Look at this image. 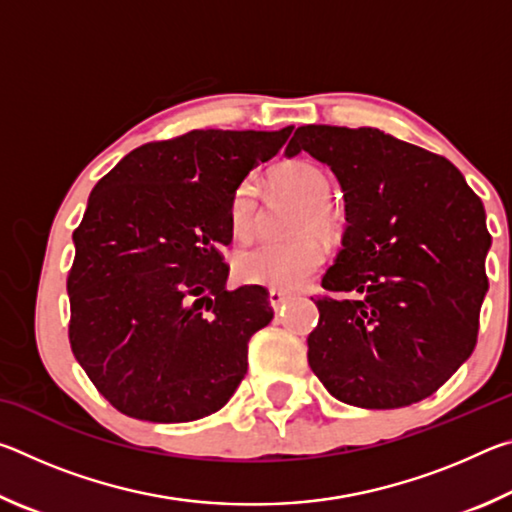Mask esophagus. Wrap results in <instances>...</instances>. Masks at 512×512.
<instances>
[{
    "label": "esophagus",
    "instance_id": "obj_1",
    "mask_svg": "<svg viewBox=\"0 0 512 512\" xmlns=\"http://www.w3.org/2000/svg\"><path fill=\"white\" fill-rule=\"evenodd\" d=\"M268 300H271V307H273V309H280V307L284 305V302L289 300V293L271 289V291H268Z\"/></svg>",
    "mask_w": 512,
    "mask_h": 512
}]
</instances>
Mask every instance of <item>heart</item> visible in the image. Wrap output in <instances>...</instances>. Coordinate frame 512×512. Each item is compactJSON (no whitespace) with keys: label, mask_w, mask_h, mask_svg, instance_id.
I'll return each instance as SVG.
<instances>
[{"label":"heart","mask_w":512,"mask_h":512,"mask_svg":"<svg viewBox=\"0 0 512 512\" xmlns=\"http://www.w3.org/2000/svg\"><path fill=\"white\" fill-rule=\"evenodd\" d=\"M275 183L284 198L296 207L298 216L293 219L296 228L307 225L320 237H329L336 230L334 207L327 203L329 183L325 173L305 162L287 164L275 173ZM232 223L237 230H246L255 219V189L250 183L237 187L230 205ZM320 262V248L311 237L266 239L255 248L246 250L237 262L241 280L253 284H266L273 289H296L314 273Z\"/></svg>","instance_id":"1"}]
</instances>
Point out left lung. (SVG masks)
Here are the masks:
<instances>
[{"label": "left lung", "mask_w": 512, "mask_h": 512, "mask_svg": "<svg viewBox=\"0 0 512 512\" xmlns=\"http://www.w3.org/2000/svg\"><path fill=\"white\" fill-rule=\"evenodd\" d=\"M302 151L332 169L345 201L309 366L359 409L420 402L474 352L492 246L481 198L443 155L379 128L300 126L284 155Z\"/></svg>", "instance_id": "obj_1"}]
</instances>
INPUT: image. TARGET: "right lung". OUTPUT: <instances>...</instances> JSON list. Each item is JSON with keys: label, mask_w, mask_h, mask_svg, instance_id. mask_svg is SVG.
<instances>
[{"label": "right lung", "mask_w": 512, "mask_h": 512, "mask_svg": "<svg viewBox=\"0 0 512 512\" xmlns=\"http://www.w3.org/2000/svg\"><path fill=\"white\" fill-rule=\"evenodd\" d=\"M282 131H192L135 149L103 176L74 230L69 343L124 415L192 422L223 409L248 341L273 318L259 284L225 289L232 196Z\"/></svg>", "instance_id": "add662e5"}]
</instances>
